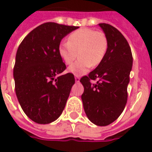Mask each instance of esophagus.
<instances>
[{"mask_svg": "<svg viewBox=\"0 0 152 152\" xmlns=\"http://www.w3.org/2000/svg\"><path fill=\"white\" fill-rule=\"evenodd\" d=\"M75 80H76V82H79V81H80V76H75Z\"/></svg>", "mask_w": 152, "mask_h": 152, "instance_id": "1", "label": "esophagus"}]
</instances>
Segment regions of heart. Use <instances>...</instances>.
Segmentation results:
<instances>
[{"instance_id": "obj_1", "label": "heart", "mask_w": 152, "mask_h": 152, "mask_svg": "<svg viewBox=\"0 0 152 152\" xmlns=\"http://www.w3.org/2000/svg\"><path fill=\"white\" fill-rule=\"evenodd\" d=\"M108 49V39L104 33L93 28H80L67 37V43L61 42L58 48L59 57L66 65H71L77 58L79 60L69 67L75 76H81L89 68L103 61Z\"/></svg>"}]
</instances>
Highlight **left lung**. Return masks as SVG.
Segmentation results:
<instances>
[{
  "mask_svg": "<svg viewBox=\"0 0 152 152\" xmlns=\"http://www.w3.org/2000/svg\"><path fill=\"white\" fill-rule=\"evenodd\" d=\"M108 39V49L98 66L80 78L84 110L91 122L107 126L123 113L128 100V85L132 55L127 39L109 24H99ZM91 79L97 80L95 84Z\"/></svg>",
  "mask_w": 152,
  "mask_h": 152,
  "instance_id": "8db88e82",
  "label": "left lung"
}]
</instances>
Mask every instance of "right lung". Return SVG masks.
Returning a JSON list of instances; mask_svg holds the SVG:
<instances>
[{
    "label": "right lung",
    "mask_w": 152,
    "mask_h": 152,
    "mask_svg": "<svg viewBox=\"0 0 152 152\" xmlns=\"http://www.w3.org/2000/svg\"><path fill=\"white\" fill-rule=\"evenodd\" d=\"M76 28L44 23L33 29L18 48L13 72L15 93L24 113L37 124L53 122L65 108L75 77L72 73L61 75L66 66L58 48Z\"/></svg>",
    "instance_id": "add662e5"
}]
</instances>
